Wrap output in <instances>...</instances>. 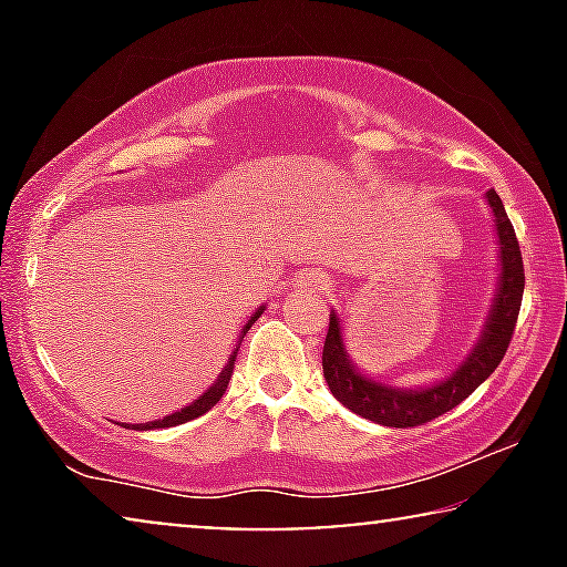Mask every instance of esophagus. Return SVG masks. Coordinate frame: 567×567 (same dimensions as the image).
<instances>
[{
	"instance_id": "34e87169",
	"label": "esophagus",
	"mask_w": 567,
	"mask_h": 567,
	"mask_svg": "<svg viewBox=\"0 0 567 567\" xmlns=\"http://www.w3.org/2000/svg\"><path fill=\"white\" fill-rule=\"evenodd\" d=\"M312 284H315V286H320V289H322V286H328V284H324V281H322V278H315V281H312Z\"/></svg>"
}]
</instances>
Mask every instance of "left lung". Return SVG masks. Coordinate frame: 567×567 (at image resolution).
I'll list each match as a JSON object with an SVG mask.
<instances>
[{"label": "left lung", "instance_id": "1", "mask_svg": "<svg viewBox=\"0 0 567 567\" xmlns=\"http://www.w3.org/2000/svg\"><path fill=\"white\" fill-rule=\"evenodd\" d=\"M485 196L487 204H491L495 235H498L501 245L498 289H495L483 336H480L475 348L467 353V359L446 379L421 386V390H398V386L382 384L367 377L353 367L343 343L340 317L336 315V309L330 312V328L322 348V374L330 392L336 394V400L343 402L355 415L369 417V421L382 425H392V429H410V425L429 423L433 417L444 415L460 405L464 398H470L498 369V363L508 351L511 338H514L518 309H522L524 262L516 231L511 227V219L506 216L498 193L487 190Z\"/></svg>", "mask_w": 567, "mask_h": 567}]
</instances>
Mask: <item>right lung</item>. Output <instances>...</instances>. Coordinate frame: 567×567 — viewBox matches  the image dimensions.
I'll return each instance as SVG.
<instances>
[{
  "instance_id": "add662e5",
  "label": "right lung",
  "mask_w": 567,
  "mask_h": 567,
  "mask_svg": "<svg viewBox=\"0 0 567 567\" xmlns=\"http://www.w3.org/2000/svg\"><path fill=\"white\" fill-rule=\"evenodd\" d=\"M262 309L266 307H258V312H255L250 320L245 322V328H243V332H239V340H237V346L243 343V338H245V332L252 328V322L258 320V317L262 315ZM235 359H237V351L229 355V361H227V367L221 369V374H219V379H216V382L208 386V390L200 394L198 400H193L190 405H185L183 410H177V413H173V415H167V417H162V421H152V423H136V425H128V429H134V431H152V429H169V425H181V423H188V421H193V417H198V415H204V413H208V410H212L216 402L221 400V394L227 392V384H229V379H231V371H235Z\"/></svg>"
}]
</instances>
